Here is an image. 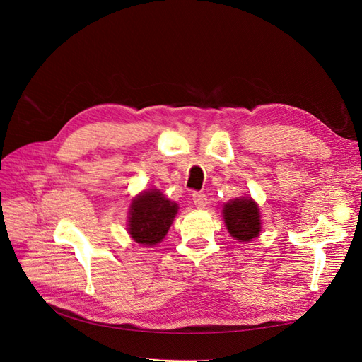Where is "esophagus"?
Returning <instances> with one entry per match:
<instances>
[{
	"instance_id": "34e87169",
	"label": "esophagus",
	"mask_w": 362,
	"mask_h": 362,
	"mask_svg": "<svg viewBox=\"0 0 362 362\" xmlns=\"http://www.w3.org/2000/svg\"><path fill=\"white\" fill-rule=\"evenodd\" d=\"M193 202H194V205L198 206V208H204L205 205H206V196H205V193H202V192H194L193 194Z\"/></svg>"
}]
</instances>
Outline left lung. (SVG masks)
Wrapping results in <instances>:
<instances>
[{
	"instance_id": "left-lung-1",
	"label": "left lung",
	"mask_w": 362,
	"mask_h": 362,
	"mask_svg": "<svg viewBox=\"0 0 362 362\" xmlns=\"http://www.w3.org/2000/svg\"><path fill=\"white\" fill-rule=\"evenodd\" d=\"M223 217L229 234L237 240L250 242L259 234V211L257 204L250 198L234 199L223 205Z\"/></svg>"
}]
</instances>
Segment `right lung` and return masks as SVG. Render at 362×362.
Here are the masks:
<instances>
[{
  "label": "right lung",
  "instance_id": "obj_1",
  "mask_svg": "<svg viewBox=\"0 0 362 362\" xmlns=\"http://www.w3.org/2000/svg\"><path fill=\"white\" fill-rule=\"evenodd\" d=\"M177 211V204L158 190L144 192L131 204L128 231L140 245H156L168 234Z\"/></svg>",
  "mask_w": 362,
  "mask_h": 362
}]
</instances>
